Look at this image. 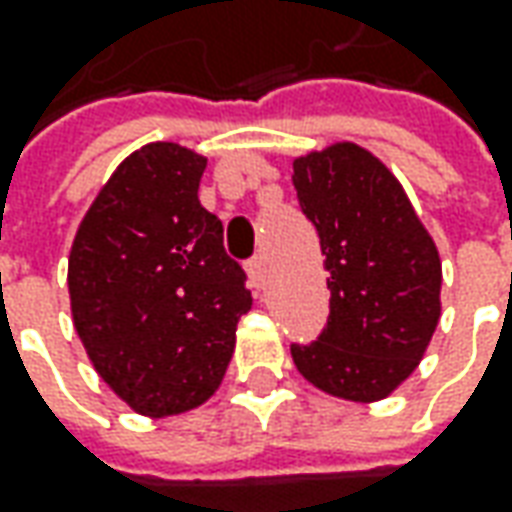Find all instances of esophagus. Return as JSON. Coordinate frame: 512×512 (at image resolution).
Returning a JSON list of instances; mask_svg holds the SVG:
<instances>
[{
	"label": "esophagus",
	"mask_w": 512,
	"mask_h": 512,
	"mask_svg": "<svg viewBox=\"0 0 512 512\" xmlns=\"http://www.w3.org/2000/svg\"><path fill=\"white\" fill-rule=\"evenodd\" d=\"M246 272H249L252 286H263V277H266V260H263V255L252 257V260L246 263Z\"/></svg>",
	"instance_id": "esophagus-1"
}]
</instances>
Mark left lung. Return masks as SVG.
<instances>
[{
    "instance_id": "1",
    "label": "left lung",
    "mask_w": 512,
    "mask_h": 512,
    "mask_svg": "<svg viewBox=\"0 0 512 512\" xmlns=\"http://www.w3.org/2000/svg\"><path fill=\"white\" fill-rule=\"evenodd\" d=\"M291 184L317 226L331 311L291 360L314 388L379 402L416 371L442 314V260L405 189L377 155L337 141L294 158Z\"/></svg>"
}]
</instances>
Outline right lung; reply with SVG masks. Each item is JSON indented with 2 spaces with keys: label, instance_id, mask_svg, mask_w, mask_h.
<instances>
[{
  "label": "right lung",
  "instance_id": "add662e5",
  "mask_svg": "<svg viewBox=\"0 0 512 512\" xmlns=\"http://www.w3.org/2000/svg\"><path fill=\"white\" fill-rule=\"evenodd\" d=\"M206 158L172 141L127 155L73 238L67 289L87 357L135 414L203 405L252 309L223 223L198 201Z\"/></svg>",
  "mask_w": 512,
  "mask_h": 512
}]
</instances>
